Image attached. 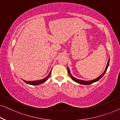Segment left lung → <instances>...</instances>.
I'll use <instances>...</instances> for the list:
<instances>
[{
	"mask_svg": "<svg viewBox=\"0 0 120 120\" xmlns=\"http://www.w3.org/2000/svg\"><path fill=\"white\" fill-rule=\"evenodd\" d=\"M109 61H110V58L109 59V60L108 62V63H107V65H106V68L105 69V71H104L101 74V75L99 76V77H98V78H96V79H93V80H88V81H86V80H80V79H78L77 78H74L73 77L72 75H71V71H70V70L69 68H68V67H67V70H68V73H69V75L70 77H71V79L73 80L74 82H77V83H79L80 84H83V85H90L91 84H93L95 83V82H98V80H99V79H100L101 78L103 77L104 74H105V72L106 71H107V69H108V67H109Z\"/></svg>",
	"mask_w": 120,
	"mask_h": 120,
	"instance_id": "obj_1",
	"label": "left lung"
}]
</instances>
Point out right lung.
Instances as JSON below:
<instances>
[{
	"mask_svg": "<svg viewBox=\"0 0 120 120\" xmlns=\"http://www.w3.org/2000/svg\"><path fill=\"white\" fill-rule=\"evenodd\" d=\"M51 71H50V73H49V75L46 78H45L44 79H42V80H35V81H31V82H29V81H26V80H23L24 82H25L26 84H30V85H40L42 83H45V82H46L47 80H48V79L49 78V76L51 75Z\"/></svg>",
	"mask_w": 120,
	"mask_h": 120,
	"instance_id": "1",
	"label": "right lung"
}]
</instances>
